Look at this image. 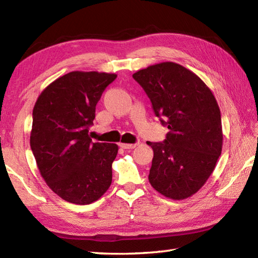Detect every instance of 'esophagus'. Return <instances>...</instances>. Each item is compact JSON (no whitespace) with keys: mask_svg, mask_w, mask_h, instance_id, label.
I'll return each instance as SVG.
<instances>
[{"mask_svg":"<svg viewBox=\"0 0 258 258\" xmlns=\"http://www.w3.org/2000/svg\"><path fill=\"white\" fill-rule=\"evenodd\" d=\"M139 145V143H135V144H127V143H120L119 144V146L122 147V149H124V150H133V149H135L136 146Z\"/></svg>","mask_w":258,"mask_h":258,"instance_id":"obj_1","label":"esophagus"}]
</instances>
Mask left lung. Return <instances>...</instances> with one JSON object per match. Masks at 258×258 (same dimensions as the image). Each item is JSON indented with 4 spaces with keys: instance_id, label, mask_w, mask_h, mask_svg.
I'll use <instances>...</instances> for the list:
<instances>
[{
    "instance_id": "8db88e82",
    "label": "left lung",
    "mask_w": 258,
    "mask_h": 258,
    "mask_svg": "<svg viewBox=\"0 0 258 258\" xmlns=\"http://www.w3.org/2000/svg\"><path fill=\"white\" fill-rule=\"evenodd\" d=\"M133 78L169 130L163 143L147 142L154 152L150 183L168 199H187L206 183L222 153V118L216 98L199 76L174 62L151 65Z\"/></svg>"
}]
</instances>
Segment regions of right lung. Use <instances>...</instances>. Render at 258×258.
I'll use <instances>...</instances> for the list:
<instances>
[{
	"instance_id": "obj_1",
	"label": "right lung",
	"mask_w": 258,
	"mask_h": 258,
	"mask_svg": "<svg viewBox=\"0 0 258 258\" xmlns=\"http://www.w3.org/2000/svg\"><path fill=\"white\" fill-rule=\"evenodd\" d=\"M116 74L74 71L47 85L33 108L30 145L41 176L64 201L86 205L112 183L118 146L93 143L89 126Z\"/></svg>"
}]
</instances>
